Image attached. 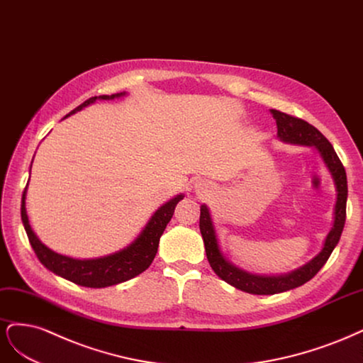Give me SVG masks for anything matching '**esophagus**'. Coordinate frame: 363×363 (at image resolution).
<instances>
[{
  "label": "esophagus",
  "instance_id": "obj_1",
  "mask_svg": "<svg viewBox=\"0 0 363 363\" xmlns=\"http://www.w3.org/2000/svg\"><path fill=\"white\" fill-rule=\"evenodd\" d=\"M196 191H197V193H201V194H205V193H208V191H211V190H209V186H208V184H203V182H199V184H196Z\"/></svg>",
  "mask_w": 363,
  "mask_h": 363
}]
</instances>
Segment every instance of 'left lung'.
Returning <instances> with one entry per match:
<instances>
[{
  "label": "left lung",
  "instance_id": "left-lung-1",
  "mask_svg": "<svg viewBox=\"0 0 363 363\" xmlns=\"http://www.w3.org/2000/svg\"><path fill=\"white\" fill-rule=\"evenodd\" d=\"M273 118L277 125V137L282 140L284 143L289 145H300V146H312L318 150V154L329 169L335 189H336V203L333 209V225L330 232L327 233L324 240L321 252L312 258L305 265L296 268L286 274H277V276H262V274H253L245 270H241L237 265H233L230 261L226 259L220 249L217 232L214 228V221L209 213V208L206 205L201 206V220H199V228L205 244V252L209 265L214 270V273L223 279L229 285L235 286L249 294H258V296H270L277 294V292H285L292 288L301 286L317 274L321 267L329 259L333 249L341 238V233L345 225V206H347V174L342 166L341 160L337 158L333 146L315 126L308 123L306 121H301L294 116L282 113L279 110H270Z\"/></svg>",
  "mask_w": 363,
  "mask_h": 363
}]
</instances>
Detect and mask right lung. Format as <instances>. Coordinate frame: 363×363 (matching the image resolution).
Returning <instances> with one entry per match:
<instances>
[{"mask_svg":"<svg viewBox=\"0 0 363 363\" xmlns=\"http://www.w3.org/2000/svg\"><path fill=\"white\" fill-rule=\"evenodd\" d=\"M125 95L126 93L122 91V93H114V95L93 96L84 101L81 105H78V107L67 116L81 111L84 107H87V105L93 104L98 99L111 101ZM67 116H65V118H67ZM28 182L26 185V190H24V194H22V201H21V218H22V223H24V228L34 253H36L39 261L54 274L71 280V282L77 285L87 286V288H105V286L118 285L138 276L140 273H143L155 258L160 238L174 213V206H177L178 202L184 199V194L181 193L178 196H174L173 199H170V201L166 202L164 205H161L154 213V216L149 218L143 230L138 233V237L130 245H126L125 249L107 256H101V258H95V259H75V258H71V256L55 253L50 247H46V245L39 240V237L31 229L30 220L27 216V208H26Z\"/></svg>","mask_w":363,"mask_h":363,"instance_id":"right-lung-1","label":"right lung"}]
</instances>
